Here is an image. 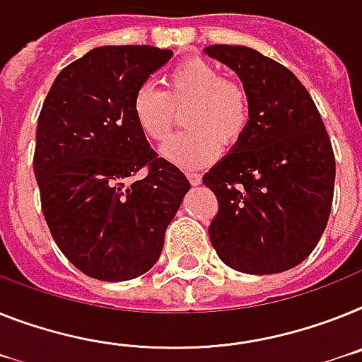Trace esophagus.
Masks as SVG:
<instances>
[{"label": "esophagus", "mask_w": 362, "mask_h": 362, "mask_svg": "<svg viewBox=\"0 0 362 362\" xmlns=\"http://www.w3.org/2000/svg\"><path fill=\"white\" fill-rule=\"evenodd\" d=\"M187 180H189L191 186H199L202 182V175L200 173H187Z\"/></svg>", "instance_id": "1"}]
</instances>
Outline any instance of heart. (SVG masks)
Returning a JSON list of instances; mask_svg holds the SVG:
<instances>
[{
	"mask_svg": "<svg viewBox=\"0 0 362 362\" xmlns=\"http://www.w3.org/2000/svg\"><path fill=\"white\" fill-rule=\"evenodd\" d=\"M186 132L162 147V156L180 169H200L218 156L221 147L239 144L250 124V95L233 78L223 77L214 64L189 57L169 69L163 92L151 84L136 90L130 114L148 141L162 144L171 134L175 112Z\"/></svg>",
	"mask_w": 362,
	"mask_h": 362,
	"instance_id": "heart-1",
	"label": "heart"
}]
</instances>
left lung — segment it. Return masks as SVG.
<instances>
[{
	"label": "left lung",
	"instance_id": "obj_1",
	"mask_svg": "<svg viewBox=\"0 0 362 362\" xmlns=\"http://www.w3.org/2000/svg\"><path fill=\"white\" fill-rule=\"evenodd\" d=\"M204 51L250 95L247 132L202 178L218 202L209 239L233 270L278 274L300 265L326 230L335 189L329 136L291 69L245 45Z\"/></svg>",
	"mask_w": 362,
	"mask_h": 362
}]
</instances>
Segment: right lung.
<instances>
[{
  "label": "right lung",
  "instance_id": "1",
  "mask_svg": "<svg viewBox=\"0 0 362 362\" xmlns=\"http://www.w3.org/2000/svg\"><path fill=\"white\" fill-rule=\"evenodd\" d=\"M171 57L153 45L95 47L59 73L42 106L33 160L42 211L60 252L90 278L145 274L189 189L130 114L136 90Z\"/></svg>",
  "mask_w": 362,
  "mask_h": 362
}]
</instances>
